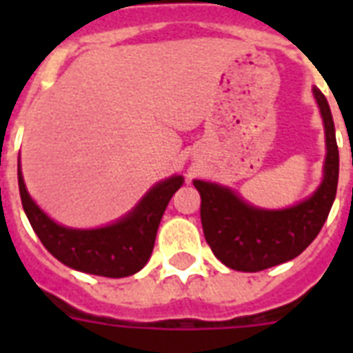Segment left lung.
<instances>
[{
	"label": "left lung",
	"mask_w": 353,
	"mask_h": 353,
	"mask_svg": "<svg viewBox=\"0 0 353 353\" xmlns=\"http://www.w3.org/2000/svg\"><path fill=\"white\" fill-rule=\"evenodd\" d=\"M326 137L323 181L310 198L279 210L247 203L229 187L194 179L201 196V225L214 256L227 268L256 273L299 256L323 229L339 181V150L328 101L313 88Z\"/></svg>",
	"instance_id": "8db88e82"
}]
</instances>
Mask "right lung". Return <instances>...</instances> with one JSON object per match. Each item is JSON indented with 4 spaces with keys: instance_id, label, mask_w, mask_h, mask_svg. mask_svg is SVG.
I'll use <instances>...</instances> for the list:
<instances>
[{
    "instance_id": "right-lung-1",
    "label": "right lung",
    "mask_w": 353,
    "mask_h": 353,
    "mask_svg": "<svg viewBox=\"0 0 353 353\" xmlns=\"http://www.w3.org/2000/svg\"><path fill=\"white\" fill-rule=\"evenodd\" d=\"M183 181V176H172L155 183L126 216L110 225L71 229L51 220L36 205L27 192L18 163L21 205L43 247L68 268L108 279L130 276L146 265L166 205Z\"/></svg>"
}]
</instances>
